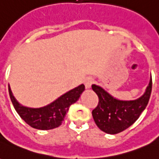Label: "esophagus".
Listing matches in <instances>:
<instances>
[{
	"label": "esophagus",
	"mask_w": 159,
	"mask_h": 159,
	"mask_svg": "<svg viewBox=\"0 0 159 159\" xmlns=\"http://www.w3.org/2000/svg\"><path fill=\"white\" fill-rule=\"evenodd\" d=\"M93 83V79L92 77H87L84 79V84H85V88L87 89H89L92 84Z\"/></svg>",
	"instance_id": "obj_1"
}]
</instances>
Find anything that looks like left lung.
<instances>
[{"label":"left lung","instance_id":"1","mask_svg":"<svg viewBox=\"0 0 159 159\" xmlns=\"http://www.w3.org/2000/svg\"><path fill=\"white\" fill-rule=\"evenodd\" d=\"M152 76L144 93L134 100H120L99 85L92 89L99 97V104L92 115L100 130L110 134L120 133L136 121L147 107L152 92Z\"/></svg>","mask_w":159,"mask_h":159}]
</instances>
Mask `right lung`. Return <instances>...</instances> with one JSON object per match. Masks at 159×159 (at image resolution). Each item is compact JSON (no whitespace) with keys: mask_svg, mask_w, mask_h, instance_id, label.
I'll return each instance as SVG.
<instances>
[{"mask_svg":"<svg viewBox=\"0 0 159 159\" xmlns=\"http://www.w3.org/2000/svg\"><path fill=\"white\" fill-rule=\"evenodd\" d=\"M84 90V84H81L44 107H28L16 100L8 84L9 95L16 111L27 124L41 130L52 129L61 125L70 107L78 100Z\"/></svg>","mask_w":159,"mask_h":159,"instance_id":"1","label":"right lung"}]
</instances>
